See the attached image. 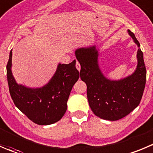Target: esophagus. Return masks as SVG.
Instances as JSON below:
<instances>
[{"mask_svg":"<svg viewBox=\"0 0 153 153\" xmlns=\"http://www.w3.org/2000/svg\"><path fill=\"white\" fill-rule=\"evenodd\" d=\"M76 69H77L79 71H80V68H81L80 64H79V62H78L77 60H76Z\"/></svg>","mask_w":153,"mask_h":153,"instance_id":"esophagus-1","label":"esophagus"}]
</instances>
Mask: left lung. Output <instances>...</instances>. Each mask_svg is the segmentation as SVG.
I'll return each mask as SVG.
<instances>
[{"label": "left lung", "instance_id": "obj_1", "mask_svg": "<svg viewBox=\"0 0 153 153\" xmlns=\"http://www.w3.org/2000/svg\"><path fill=\"white\" fill-rule=\"evenodd\" d=\"M129 35L139 47L137 66L131 75L119 80H110L99 68L98 51L95 46L79 48L75 51L81 65L80 78L87 85V98L93 113L103 119L116 121L133 111L141 101L145 88L146 70L143 52L134 33Z\"/></svg>", "mask_w": 153, "mask_h": 153}]
</instances>
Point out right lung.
<instances>
[{"mask_svg":"<svg viewBox=\"0 0 153 153\" xmlns=\"http://www.w3.org/2000/svg\"><path fill=\"white\" fill-rule=\"evenodd\" d=\"M12 51L7 65L10 94L17 108L33 123L40 126L59 121L67 110L71 89L79 77L76 60L59 64L52 79L42 88H27L16 83L11 71Z\"/></svg>","mask_w":153,"mask_h":153,"instance_id":"add662e5","label":"right lung"}]
</instances>
